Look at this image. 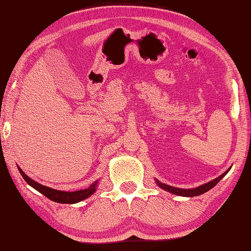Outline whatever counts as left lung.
<instances>
[{
  "instance_id": "1",
  "label": "left lung",
  "mask_w": 251,
  "mask_h": 251,
  "mask_svg": "<svg viewBox=\"0 0 251 251\" xmlns=\"http://www.w3.org/2000/svg\"><path fill=\"white\" fill-rule=\"evenodd\" d=\"M231 167H229L227 170H226L225 173H223L219 176L217 178L213 179V180H211L209 182H206L204 184H201V186L197 187V188H191V189H181V188H176V187H173V186H168V184H165L159 182L157 179H156V183H157V186L159 188H162L163 190H166L170 193H173V195H176V196H181V197H197V196H200L203 195V193L207 192L209 190H211L212 188H214L217 183L220 182V180L222 178H223L226 174H227Z\"/></svg>"
}]
</instances>
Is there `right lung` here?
<instances>
[{"instance_id": "1", "label": "right lung", "mask_w": 251, "mask_h": 251, "mask_svg": "<svg viewBox=\"0 0 251 251\" xmlns=\"http://www.w3.org/2000/svg\"><path fill=\"white\" fill-rule=\"evenodd\" d=\"M18 170H20L21 175L23 178L25 179V181L29 184L30 187L36 189L37 191H39L42 193L45 197L48 198L51 201L58 202V203H68V204H74V203L81 202L87 198L91 197L92 195L96 192V189L98 187V181L96 180L95 182H93L91 186H89L87 189H82V190H77V191H62V190H56V189H52L50 187L44 186V184L38 183L35 181L34 179H31L30 177H28L27 175L23 172L20 166H17Z\"/></svg>"}]
</instances>
